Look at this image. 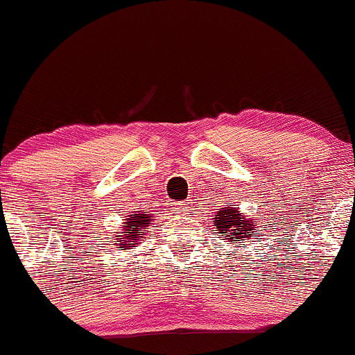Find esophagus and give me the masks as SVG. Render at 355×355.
Here are the masks:
<instances>
[{
    "label": "esophagus",
    "mask_w": 355,
    "mask_h": 355,
    "mask_svg": "<svg viewBox=\"0 0 355 355\" xmlns=\"http://www.w3.org/2000/svg\"><path fill=\"white\" fill-rule=\"evenodd\" d=\"M174 210L178 211V214H182V211L186 210V203H176V207H174Z\"/></svg>",
    "instance_id": "1"
}]
</instances>
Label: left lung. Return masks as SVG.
I'll use <instances>...</instances> for the list:
<instances>
[{"label": "left lung", "instance_id": "1", "mask_svg": "<svg viewBox=\"0 0 355 355\" xmlns=\"http://www.w3.org/2000/svg\"><path fill=\"white\" fill-rule=\"evenodd\" d=\"M214 224L217 227V234L225 237L229 244L236 243V241L244 243L246 239H253V237L259 236V232L257 231L258 222H254L253 218L244 217L237 207L218 208ZM236 246H239V244H236Z\"/></svg>", "mask_w": 355, "mask_h": 355}]
</instances>
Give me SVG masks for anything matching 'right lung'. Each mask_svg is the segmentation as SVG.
Instances as JSON below:
<instances>
[{
    "mask_svg": "<svg viewBox=\"0 0 355 355\" xmlns=\"http://www.w3.org/2000/svg\"><path fill=\"white\" fill-rule=\"evenodd\" d=\"M155 220L152 214L148 211H130V215H126L123 222V232H118V236H114V243L118 246L126 248V250H135L137 244H140V241L144 239L145 229Z\"/></svg>",
    "mask_w": 355,
    "mask_h": 355,
    "instance_id": "1",
    "label": "right lung"
}]
</instances>
